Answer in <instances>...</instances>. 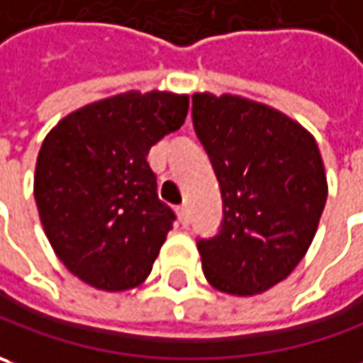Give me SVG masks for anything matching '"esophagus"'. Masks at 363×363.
Segmentation results:
<instances>
[{"label": "esophagus", "instance_id": "esophagus-1", "mask_svg": "<svg viewBox=\"0 0 363 363\" xmlns=\"http://www.w3.org/2000/svg\"><path fill=\"white\" fill-rule=\"evenodd\" d=\"M177 215H179V221L186 228V225H189V209H186V205L177 207Z\"/></svg>", "mask_w": 363, "mask_h": 363}]
</instances>
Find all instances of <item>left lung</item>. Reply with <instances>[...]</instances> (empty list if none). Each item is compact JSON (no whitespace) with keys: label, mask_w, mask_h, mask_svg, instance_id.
Returning <instances> with one entry per match:
<instances>
[{"label":"left lung","mask_w":363,"mask_h":363,"mask_svg":"<svg viewBox=\"0 0 363 363\" xmlns=\"http://www.w3.org/2000/svg\"><path fill=\"white\" fill-rule=\"evenodd\" d=\"M193 125L223 201L219 231L197 240L205 278L238 296L268 291L315 238L327 201L319 146L284 113L233 95H193Z\"/></svg>","instance_id":"left-lung-1"}]
</instances>
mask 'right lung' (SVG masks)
Listing matches in <instances>:
<instances>
[{
	"mask_svg": "<svg viewBox=\"0 0 363 363\" xmlns=\"http://www.w3.org/2000/svg\"><path fill=\"white\" fill-rule=\"evenodd\" d=\"M189 97L130 91L91 103L46 135L34 197L56 256L101 291L134 289L177 219L158 199L148 152L177 132Z\"/></svg>",
	"mask_w": 363,
	"mask_h": 363,
	"instance_id": "obj_1",
	"label": "right lung"
}]
</instances>
